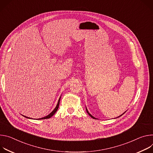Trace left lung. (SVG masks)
Listing matches in <instances>:
<instances>
[{
	"instance_id": "1",
	"label": "left lung",
	"mask_w": 153,
	"mask_h": 153,
	"mask_svg": "<svg viewBox=\"0 0 153 153\" xmlns=\"http://www.w3.org/2000/svg\"><path fill=\"white\" fill-rule=\"evenodd\" d=\"M86 111H87L88 114H89V115H90V116H91V117H92V118H94V119H95V117H93L92 115H91V114H90L89 113V112H88V109H86ZM120 116H121V115H120Z\"/></svg>"
}]
</instances>
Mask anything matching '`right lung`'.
Instances as JSON below:
<instances>
[{
	"instance_id": "1",
	"label": "right lung",
	"mask_w": 153,
	"mask_h": 153,
	"mask_svg": "<svg viewBox=\"0 0 153 153\" xmlns=\"http://www.w3.org/2000/svg\"><path fill=\"white\" fill-rule=\"evenodd\" d=\"M60 98H59V100H58V104H57V105H56V108H55V109L51 112L49 115H47V116H45V117H42V118H38V120H42V119H47V118H50V117H52L55 114V112L57 111V110H58V108H59V101H60ZM25 117H26V118H28V117H25V116H24Z\"/></svg>"
}]
</instances>
